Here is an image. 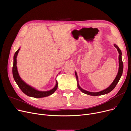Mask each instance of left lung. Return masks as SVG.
<instances>
[{
  "label": "left lung",
  "instance_id": "left-lung-1",
  "mask_svg": "<svg viewBox=\"0 0 131 131\" xmlns=\"http://www.w3.org/2000/svg\"><path fill=\"white\" fill-rule=\"evenodd\" d=\"M114 47L116 48L117 49V51L119 53V57H118V60H119V69H118V73L115 78V80H114V81L113 82V83L111 84L110 86H109V87H108L107 88H106V89L102 90L101 91L99 92H97V93H91V92H89L86 90H84L83 89H82L80 86L79 84L78 83V76L76 72H75V75L76 77L77 78V86L78 88L82 92V93L86 94L87 95H89L90 96H100V95H104V94H106L109 93L110 92H111V91H112L115 87H116V84H117V83L118 82L121 76L122 75L123 73V61L122 60V52L121 50L119 49V48H118V46L116 44H114Z\"/></svg>",
  "mask_w": 131,
  "mask_h": 131
}]
</instances>
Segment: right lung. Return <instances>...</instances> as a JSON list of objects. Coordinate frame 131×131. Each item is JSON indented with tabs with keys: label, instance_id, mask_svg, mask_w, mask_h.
<instances>
[{
	"label": "right lung",
	"instance_id": "right-lung-1",
	"mask_svg": "<svg viewBox=\"0 0 131 131\" xmlns=\"http://www.w3.org/2000/svg\"><path fill=\"white\" fill-rule=\"evenodd\" d=\"M20 49H19L15 53V55L14 57V63L13 66V77L16 81V83L17 84L18 86L20 89V90L24 93L25 94L27 95L28 96H30L34 98H42L48 96H50L54 93V91L58 88V82L56 80V85L52 89L47 91H38L33 87H30V86L28 85L24 81H23L20 77H19L18 71H17V68L16 66L17 61H16V58L17 56L18 53Z\"/></svg>",
	"mask_w": 131,
	"mask_h": 131
}]
</instances>
